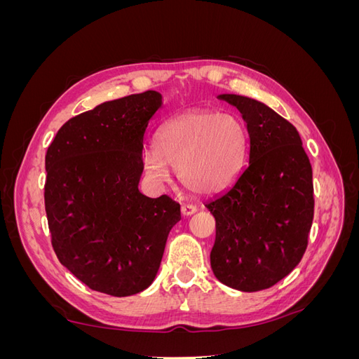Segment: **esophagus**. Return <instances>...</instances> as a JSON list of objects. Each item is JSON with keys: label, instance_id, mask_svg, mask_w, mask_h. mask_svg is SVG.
<instances>
[{"label": "esophagus", "instance_id": "obj_1", "mask_svg": "<svg viewBox=\"0 0 359 359\" xmlns=\"http://www.w3.org/2000/svg\"><path fill=\"white\" fill-rule=\"evenodd\" d=\"M198 211V208L194 205H182L181 206V212L182 215H191Z\"/></svg>", "mask_w": 359, "mask_h": 359}]
</instances>
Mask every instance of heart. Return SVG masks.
<instances>
[{
    "instance_id": "heart-1",
    "label": "heart",
    "mask_w": 359,
    "mask_h": 359,
    "mask_svg": "<svg viewBox=\"0 0 359 359\" xmlns=\"http://www.w3.org/2000/svg\"><path fill=\"white\" fill-rule=\"evenodd\" d=\"M247 149V130L240 118L210 109L172 118L160 128L156 148L142 153V168L157 184L178 170L191 193L217 194L240 175Z\"/></svg>"
}]
</instances>
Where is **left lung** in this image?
<instances>
[{"label":"left lung","instance_id":"1","mask_svg":"<svg viewBox=\"0 0 359 359\" xmlns=\"http://www.w3.org/2000/svg\"><path fill=\"white\" fill-rule=\"evenodd\" d=\"M219 99L241 112L250 153L232 186L205 203L215 219L211 268L223 285L257 292L290 274L306 253L314 212L313 172L287 119L250 97Z\"/></svg>","mask_w":359,"mask_h":359}]
</instances>
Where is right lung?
I'll use <instances>...</instances> for the list:
<instances>
[{"instance_id": "add662e5", "label": "right lung", "mask_w": 359, "mask_h": 359, "mask_svg": "<svg viewBox=\"0 0 359 359\" xmlns=\"http://www.w3.org/2000/svg\"><path fill=\"white\" fill-rule=\"evenodd\" d=\"M161 94L104 102L64 124L46 153L45 208L60 262L90 289L130 297L153 283L180 203L139 191Z\"/></svg>"}]
</instances>
